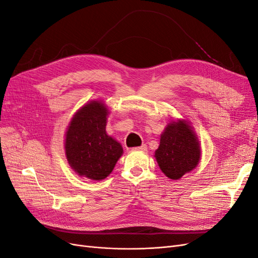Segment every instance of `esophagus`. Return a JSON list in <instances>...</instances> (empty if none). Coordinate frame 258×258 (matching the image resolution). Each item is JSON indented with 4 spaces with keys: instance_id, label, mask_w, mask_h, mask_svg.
<instances>
[{
    "instance_id": "obj_1",
    "label": "esophagus",
    "mask_w": 258,
    "mask_h": 258,
    "mask_svg": "<svg viewBox=\"0 0 258 258\" xmlns=\"http://www.w3.org/2000/svg\"><path fill=\"white\" fill-rule=\"evenodd\" d=\"M132 151L134 152H147V146L145 144H143L139 147H134L132 148Z\"/></svg>"
}]
</instances>
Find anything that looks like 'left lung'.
Segmentation results:
<instances>
[{
	"mask_svg": "<svg viewBox=\"0 0 258 258\" xmlns=\"http://www.w3.org/2000/svg\"><path fill=\"white\" fill-rule=\"evenodd\" d=\"M155 158L162 173L174 181L196 169L201 159V146L190 121L177 118L168 122Z\"/></svg>",
	"mask_w": 258,
	"mask_h": 258,
	"instance_id": "obj_1",
	"label": "left lung"
}]
</instances>
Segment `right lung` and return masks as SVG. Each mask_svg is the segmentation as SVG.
Segmentation results:
<instances>
[{
  "label": "right lung",
  "mask_w": 258,
  "mask_h": 258,
  "mask_svg": "<svg viewBox=\"0 0 258 258\" xmlns=\"http://www.w3.org/2000/svg\"><path fill=\"white\" fill-rule=\"evenodd\" d=\"M110 110L101 100L85 103L66 131L64 150L70 167L82 177L101 181L111 174L121 157V144L106 134Z\"/></svg>",
  "instance_id": "obj_1"
}]
</instances>
